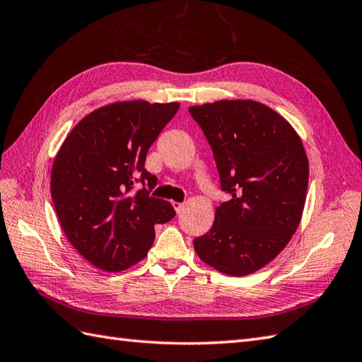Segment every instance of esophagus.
<instances>
[{
    "instance_id": "obj_1",
    "label": "esophagus",
    "mask_w": 362,
    "mask_h": 362,
    "mask_svg": "<svg viewBox=\"0 0 362 362\" xmlns=\"http://www.w3.org/2000/svg\"><path fill=\"white\" fill-rule=\"evenodd\" d=\"M173 206H174V210L177 211V214H180L182 210L185 209V204H182V202H173Z\"/></svg>"
}]
</instances>
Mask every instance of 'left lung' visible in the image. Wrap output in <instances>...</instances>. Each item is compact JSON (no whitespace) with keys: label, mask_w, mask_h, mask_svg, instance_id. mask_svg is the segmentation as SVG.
<instances>
[{"label":"left lung","mask_w":362,"mask_h":362,"mask_svg":"<svg viewBox=\"0 0 362 362\" xmlns=\"http://www.w3.org/2000/svg\"><path fill=\"white\" fill-rule=\"evenodd\" d=\"M209 140L221 188L232 194L194 250L216 271L244 276L279 255L302 219L308 157L281 115L250 99L189 107Z\"/></svg>","instance_id":"8db88e82"}]
</instances>
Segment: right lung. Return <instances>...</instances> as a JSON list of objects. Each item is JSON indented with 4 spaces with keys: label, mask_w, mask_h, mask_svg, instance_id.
I'll return each mask as SVG.
<instances>
[{
    "label": "right lung",
    "mask_w": 362,
    "mask_h": 362,
    "mask_svg": "<svg viewBox=\"0 0 362 362\" xmlns=\"http://www.w3.org/2000/svg\"><path fill=\"white\" fill-rule=\"evenodd\" d=\"M179 103L118 101L88 113L60 146L51 171V197L68 241L98 269L118 272L141 261L156 224L175 216L149 196L157 177L146 153L179 110ZM144 188L133 191V183Z\"/></svg>",
    "instance_id": "obj_1"
}]
</instances>
